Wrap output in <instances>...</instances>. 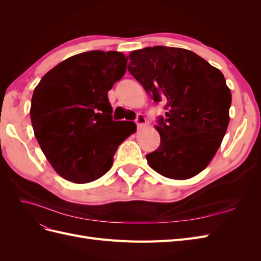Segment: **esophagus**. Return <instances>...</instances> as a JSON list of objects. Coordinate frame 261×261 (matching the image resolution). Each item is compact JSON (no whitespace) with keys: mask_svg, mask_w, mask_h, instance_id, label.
Listing matches in <instances>:
<instances>
[{"mask_svg":"<svg viewBox=\"0 0 261 261\" xmlns=\"http://www.w3.org/2000/svg\"><path fill=\"white\" fill-rule=\"evenodd\" d=\"M135 122H136V125H137L138 128L144 127V126L146 125V117L144 116V114H138Z\"/></svg>","mask_w":261,"mask_h":261,"instance_id":"obj_1","label":"esophagus"}]
</instances>
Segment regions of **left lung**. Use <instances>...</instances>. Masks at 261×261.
I'll use <instances>...</instances> for the list:
<instances>
[{
	"instance_id": "1",
	"label": "left lung",
	"mask_w": 261,
	"mask_h": 261,
	"mask_svg": "<svg viewBox=\"0 0 261 261\" xmlns=\"http://www.w3.org/2000/svg\"><path fill=\"white\" fill-rule=\"evenodd\" d=\"M127 68L167 110L158 118L161 141L146 155L149 165L173 179L197 175L215 156L230 122L232 94L223 74L192 51L163 45L130 52Z\"/></svg>"
}]
</instances>
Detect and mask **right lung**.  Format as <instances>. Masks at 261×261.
Listing matches in <instances>:
<instances>
[{"label":"right lung","mask_w":261,"mask_h":261,"mask_svg":"<svg viewBox=\"0 0 261 261\" xmlns=\"http://www.w3.org/2000/svg\"><path fill=\"white\" fill-rule=\"evenodd\" d=\"M126 63L116 51L80 53L53 67L35 88L30 108L35 136L65 179L85 184L105 175L118 146L135 133V123L112 120L108 98Z\"/></svg>","instance_id":"add662e5"}]
</instances>
